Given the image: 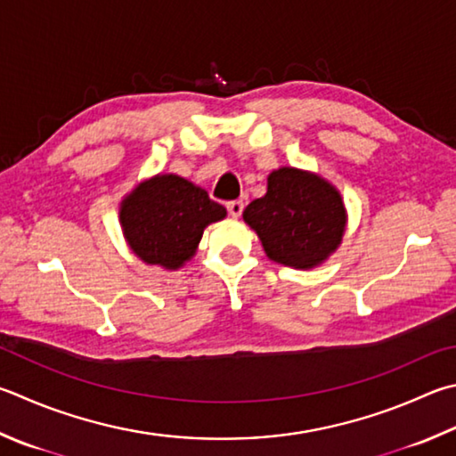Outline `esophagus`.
I'll return each mask as SVG.
<instances>
[{"instance_id":"1","label":"esophagus","mask_w":456,"mask_h":456,"mask_svg":"<svg viewBox=\"0 0 456 456\" xmlns=\"http://www.w3.org/2000/svg\"><path fill=\"white\" fill-rule=\"evenodd\" d=\"M227 211H229L231 217H239V215L243 213V201H241V200L229 201V203H227Z\"/></svg>"}]
</instances>
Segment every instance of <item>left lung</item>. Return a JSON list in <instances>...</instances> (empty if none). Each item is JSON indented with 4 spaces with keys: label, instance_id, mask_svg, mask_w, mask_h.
<instances>
[{
    "label": "left lung",
    "instance_id": "1",
    "mask_svg": "<svg viewBox=\"0 0 456 456\" xmlns=\"http://www.w3.org/2000/svg\"><path fill=\"white\" fill-rule=\"evenodd\" d=\"M245 223L269 259L311 269L333 253L345 233V205L333 185L293 167L273 171L267 193L245 207Z\"/></svg>",
    "mask_w": 456,
    "mask_h": 456
}]
</instances>
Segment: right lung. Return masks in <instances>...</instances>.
Masks as SVG:
<instances>
[{"mask_svg": "<svg viewBox=\"0 0 456 456\" xmlns=\"http://www.w3.org/2000/svg\"><path fill=\"white\" fill-rule=\"evenodd\" d=\"M227 209L179 175H157L121 203L119 219L131 249L149 265L177 269L191 259L203 229Z\"/></svg>", "mask_w": 456, "mask_h": 456, "instance_id": "add662e5", "label": "right lung"}]
</instances>
